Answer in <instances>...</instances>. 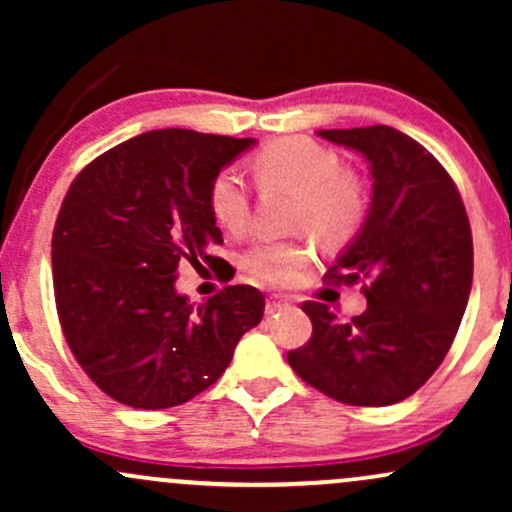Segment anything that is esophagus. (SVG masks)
<instances>
[{"label":"esophagus","mask_w":512,"mask_h":512,"mask_svg":"<svg viewBox=\"0 0 512 512\" xmlns=\"http://www.w3.org/2000/svg\"><path fill=\"white\" fill-rule=\"evenodd\" d=\"M286 308H291V301H289V298L272 296V298H269V301H267V315L279 313V310H286Z\"/></svg>","instance_id":"esophagus-1"}]
</instances>
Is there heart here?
I'll list each match as a JSON object with an SVG mask.
<instances>
[{
  "label": "heart",
  "instance_id": "obj_1",
  "mask_svg": "<svg viewBox=\"0 0 512 512\" xmlns=\"http://www.w3.org/2000/svg\"><path fill=\"white\" fill-rule=\"evenodd\" d=\"M260 187L293 192L291 223L305 228L327 248H339L356 236L368 214L366 185L342 158L308 137H284L267 144L250 163ZM209 209L226 233H243L250 219V195L233 173L216 175L209 187ZM310 262L305 238L262 240L243 255V269L252 281L289 286Z\"/></svg>",
  "mask_w": 512,
  "mask_h": 512
}]
</instances>
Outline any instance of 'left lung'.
Instances as JSON below:
<instances>
[{
    "mask_svg": "<svg viewBox=\"0 0 512 512\" xmlns=\"http://www.w3.org/2000/svg\"><path fill=\"white\" fill-rule=\"evenodd\" d=\"M366 158L373 197L330 279L363 286L368 308L342 322L308 301L313 337L289 351L298 378L337 402L387 407L436 373L472 291V228L455 182L419 142L387 125L320 129Z\"/></svg>",
    "mask_w": 512,
    "mask_h": 512,
    "instance_id": "left-lung-1",
    "label": "left lung"
}]
</instances>
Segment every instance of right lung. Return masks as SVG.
<instances>
[{
  "mask_svg": "<svg viewBox=\"0 0 512 512\" xmlns=\"http://www.w3.org/2000/svg\"><path fill=\"white\" fill-rule=\"evenodd\" d=\"M192 129H154L76 175L52 236L64 339L108 397L134 409L178 407L221 378L264 296L226 286L202 305L175 289L182 262L214 264L221 231L209 187L255 146Z\"/></svg>",
  "mask_w": 512,
  "mask_h": 512,
  "instance_id": "obj_1",
  "label": "right lung"
}]
</instances>
